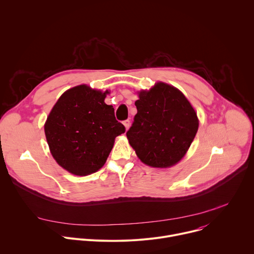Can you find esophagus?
Returning a JSON list of instances; mask_svg holds the SVG:
<instances>
[{"label":"esophagus","instance_id":"1","mask_svg":"<svg viewBox=\"0 0 254 254\" xmlns=\"http://www.w3.org/2000/svg\"><path fill=\"white\" fill-rule=\"evenodd\" d=\"M123 124H124V126L126 127V128H127V129L129 127V125H130V123H129V121H128V120H126V121H124V123H123Z\"/></svg>","mask_w":254,"mask_h":254}]
</instances>
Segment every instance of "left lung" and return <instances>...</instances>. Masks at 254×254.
<instances>
[{"instance_id":"left-lung-1","label":"left lung","mask_w":254,"mask_h":254,"mask_svg":"<svg viewBox=\"0 0 254 254\" xmlns=\"http://www.w3.org/2000/svg\"><path fill=\"white\" fill-rule=\"evenodd\" d=\"M134 102L137 114L127 131L138 159L154 168H168L182 159L197 133L199 122L185 95L159 82L140 91Z\"/></svg>"}]
</instances>
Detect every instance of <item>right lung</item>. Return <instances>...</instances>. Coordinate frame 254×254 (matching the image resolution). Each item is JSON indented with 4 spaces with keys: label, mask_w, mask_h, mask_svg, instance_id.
Returning <instances> with one entry per match:
<instances>
[{
    "label": "right lung",
    "mask_w": 254,
    "mask_h": 254,
    "mask_svg": "<svg viewBox=\"0 0 254 254\" xmlns=\"http://www.w3.org/2000/svg\"><path fill=\"white\" fill-rule=\"evenodd\" d=\"M101 92L86 85L65 91L53 106L44 129L53 158L68 172L86 176L106 162L115 138L126 131Z\"/></svg>",
    "instance_id": "add662e5"
}]
</instances>
